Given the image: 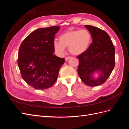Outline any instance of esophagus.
I'll return each mask as SVG.
<instances>
[{"mask_svg": "<svg viewBox=\"0 0 129 129\" xmlns=\"http://www.w3.org/2000/svg\"><path fill=\"white\" fill-rule=\"evenodd\" d=\"M71 58V56H67V57H66V58H65V60L66 61H68L69 58Z\"/></svg>", "mask_w": 129, "mask_h": 129, "instance_id": "obj_1", "label": "esophagus"}]
</instances>
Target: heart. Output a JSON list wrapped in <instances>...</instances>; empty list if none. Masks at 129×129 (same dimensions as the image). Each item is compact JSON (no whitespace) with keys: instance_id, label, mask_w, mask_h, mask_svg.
I'll return each mask as SVG.
<instances>
[{"instance_id":"b5f03b06","label":"heart","mask_w":129,"mask_h":129,"mask_svg":"<svg viewBox=\"0 0 129 129\" xmlns=\"http://www.w3.org/2000/svg\"><path fill=\"white\" fill-rule=\"evenodd\" d=\"M91 40V35L87 29L69 30L59 37L60 41L53 42V47L59 55L64 53L66 47H68L70 53L78 55L87 51Z\"/></svg>"}]
</instances>
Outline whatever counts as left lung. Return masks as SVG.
<instances>
[{
    "instance_id": "8db88e82",
    "label": "left lung",
    "mask_w": 129,
    "mask_h": 129,
    "mask_svg": "<svg viewBox=\"0 0 129 129\" xmlns=\"http://www.w3.org/2000/svg\"><path fill=\"white\" fill-rule=\"evenodd\" d=\"M84 26L90 33L92 42L86 52L77 56V72L85 84L98 86L106 81L115 67V47L105 31L91 25ZM96 72L99 74L97 78L93 77Z\"/></svg>"
}]
</instances>
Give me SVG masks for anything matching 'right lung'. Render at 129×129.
<instances>
[{
  "label": "right lung",
  "mask_w": 129,
  "mask_h": 129,
  "mask_svg": "<svg viewBox=\"0 0 129 129\" xmlns=\"http://www.w3.org/2000/svg\"><path fill=\"white\" fill-rule=\"evenodd\" d=\"M59 29V26H54L35 30L19 47L18 64L21 77L35 89L52 87L65 61L53 54L54 39Z\"/></svg>",
  "instance_id": "add662e5"
}]
</instances>
